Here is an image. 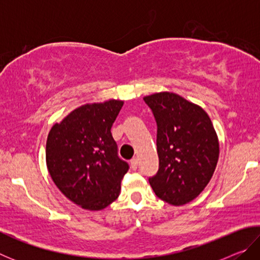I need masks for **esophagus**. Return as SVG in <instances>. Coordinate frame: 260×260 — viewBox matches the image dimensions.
Listing matches in <instances>:
<instances>
[{"mask_svg":"<svg viewBox=\"0 0 260 260\" xmlns=\"http://www.w3.org/2000/svg\"><path fill=\"white\" fill-rule=\"evenodd\" d=\"M138 166H139L138 158H133V159H131V167H132V169L138 170Z\"/></svg>","mask_w":260,"mask_h":260,"instance_id":"34e87169","label":"esophagus"}]
</instances>
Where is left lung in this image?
<instances>
[{
    "instance_id": "left-lung-1",
    "label": "left lung",
    "mask_w": 260,
    "mask_h": 260,
    "mask_svg": "<svg viewBox=\"0 0 260 260\" xmlns=\"http://www.w3.org/2000/svg\"><path fill=\"white\" fill-rule=\"evenodd\" d=\"M157 124L159 166L149 178L153 191L172 205H183L200 195L212 178L219 142L203 109L173 93L143 99Z\"/></svg>"
}]
</instances>
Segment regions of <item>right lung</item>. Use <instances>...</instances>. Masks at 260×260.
Wrapping results in <instances>:
<instances>
[{"instance_id": "1", "label": "right lung", "mask_w": 260, "mask_h": 260, "mask_svg": "<svg viewBox=\"0 0 260 260\" xmlns=\"http://www.w3.org/2000/svg\"><path fill=\"white\" fill-rule=\"evenodd\" d=\"M122 104L111 100L82 105L48 135L46 159L52 181L83 209L102 210L119 196L129 165L118 156L111 127Z\"/></svg>"}]
</instances>
